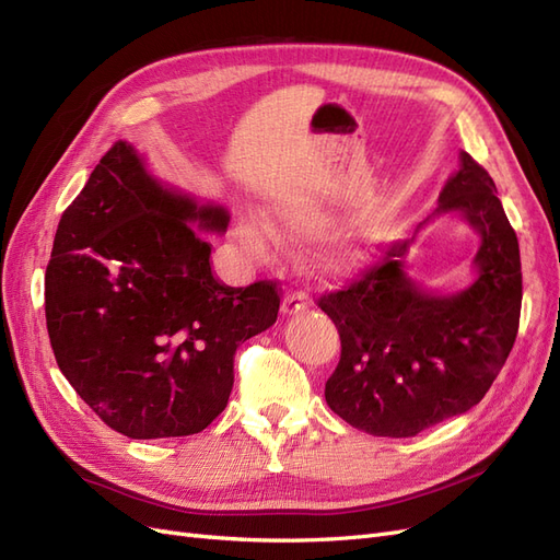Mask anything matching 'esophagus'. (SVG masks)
Returning a JSON list of instances; mask_svg holds the SVG:
<instances>
[{"label": "esophagus", "mask_w": 560, "mask_h": 560, "mask_svg": "<svg viewBox=\"0 0 560 560\" xmlns=\"http://www.w3.org/2000/svg\"><path fill=\"white\" fill-rule=\"evenodd\" d=\"M308 294L306 292H287L282 299V315H296L308 308Z\"/></svg>", "instance_id": "1"}]
</instances>
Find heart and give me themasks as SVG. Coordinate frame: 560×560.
<instances>
[{
    "mask_svg": "<svg viewBox=\"0 0 560 560\" xmlns=\"http://www.w3.org/2000/svg\"><path fill=\"white\" fill-rule=\"evenodd\" d=\"M270 222L284 226L287 231L313 235V233L325 231L329 219L325 212L311 206V202L284 196L270 206ZM235 238H238L241 247L247 254H252L254 259L270 257V252H273V245H276L273 229H270L266 219L257 212H245L238 217V224H235ZM366 254H369L366 233L350 231L317 247V252L313 254V261L319 270H325V273H343V270L358 268L366 259Z\"/></svg>",
    "mask_w": 560,
    "mask_h": 560,
    "instance_id": "b5f03b06",
    "label": "heart"
}]
</instances>
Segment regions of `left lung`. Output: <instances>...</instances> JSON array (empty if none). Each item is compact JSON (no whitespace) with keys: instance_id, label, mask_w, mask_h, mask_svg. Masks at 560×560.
<instances>
[{"instance_id":"obj_1","label":"left lung","mask_w":560,"mask_h":560,"mask_svg":"<svg viewBox=\"0 0 560 560\" xmlns=\"http://www.w3.org/2000/svg\"><path fill=\"white\" fill-rule=\"evenodd\" d=\"M460 212L479 233L467 290L432 294L406 278L411 241L381 264L322 294L341 336V360L325 385L329 409L374 436H416L479 404L514 348L521 317V254L495 182L467 151L439 194L434 214Z\"/></svg>"}]
</instances>
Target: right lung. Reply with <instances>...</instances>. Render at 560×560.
<instances>
[{
    "label": "right lung",
    "instance_id": "obj_1",
    "mask_svg": "<svg viewBox=\"0 0 560 560\" xmlns=\"http://www.w3.org/2000/svg\"><path fill=\"white\" fill-rule=\"evenodd\" d=\"M189 224L222 233L229 212L161 184L116 142L62 212L46 266L62 376L130 439L206 430L229 404L235 350L278 319V282H219Z\"/></svg>",
    "mask_w": 560,
    "mask_h": 560
}]
</instances>
